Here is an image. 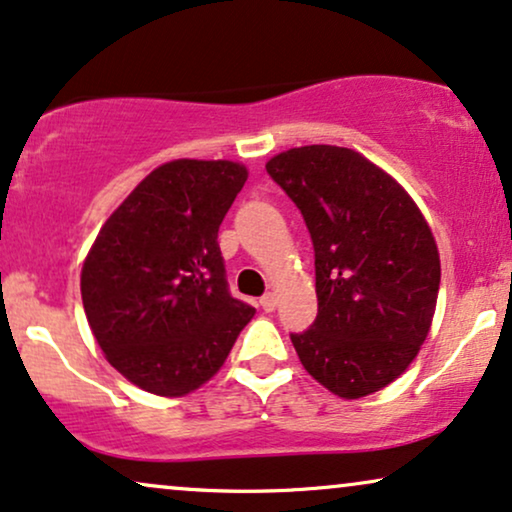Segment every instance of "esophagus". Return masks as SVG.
Instances as JSON below:
<instances>
[{
  "mask_svg": "<svg viewBox=\"0 0 512 512\" xmlns=\"http://www.w3.org/2000/svg\"><path fill=\"white\" fill-rule=\"evenodd\" d=\"M276 304H278V300H276L274 293H267V295L260 297V307L264 309V312H274Z\"/></svg>",
  "mask_w": 512,
  "mask_h": 512,
  "instance_id": "obj_1",
  "label": "esophagus"
}]
</instances>
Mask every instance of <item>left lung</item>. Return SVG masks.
<instances>
[{"instance_id": "1", "label": "left lung", "mask_w": 512, "mask_h": 512, "mask_svg": "<svg viewBox=\"0 0 512 512\" xmlns=\"http://www.w3.org/2000/svg\"><path fill=\"white\" fill-rule=\"evenodd\" d=\"M269 177L302 212L314 243L319 314L290 333L302 366L342 399L390 385L430 333L439 252L413 198L342 146L274 155Z\"/></svg>"}]
</instances>
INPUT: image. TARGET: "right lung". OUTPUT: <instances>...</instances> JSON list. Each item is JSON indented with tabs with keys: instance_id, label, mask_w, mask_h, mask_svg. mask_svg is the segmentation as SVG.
Here are the masks:
<instances>
[{
	"instance_id": "1",
	"label": "right lung",
	"mask_w": 512,
	"mask_h": 512,
	"mask_svg": "<svg viewBox=\"0 0 512 512\" xmlns=\"http://www.w3.org/2000/svg\"><path fill=\"white\" fill-rule=\"evenodd\" d=\"M248 170L172 160L106 219L82 264V304L108 364L129 383L181 397L208 383L255 307L229 293L219 224Z\"/></svg>"
}]
</instances>
